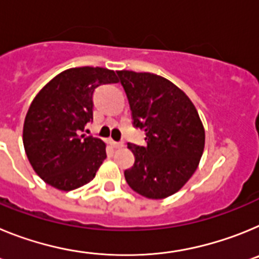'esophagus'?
<instances>
[{
    "mask_svg": "<svg viewBox=\"0 0 259 259\" xmlns=\"http://www.w3.org/2000/svg\"><path fill=\"white\" fill-rule=\"evenodd\" d=\"M110 143H111V145H113L114 148H122V146L124 145V144H123L122 141H119V143H118V141H113V140H111V141H110Z\"/></svg>",
    "mask_w": 259,
    "mask_h": 259,
    "instance_id": "obj_1",
    "label": "esophagus"
}]
</instances>
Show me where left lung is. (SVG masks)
Wrapping results in <instances>:
<instances>
[{
  "mask_svg": "<svg viewBox=\"0 0 259 259\" xmlns=\"http://www.w3.org/2000/svg\"><path fill=\"white\" fill-rule=\"evenodd\" d=\"M134 125L145 131V146L128 144L135 163L124 171L128 185L152 200L182 189L197 170L205 130L188 96L170 80L150 72L118 71Z\"/></svg>",
  "mask_w": 259,
  "mask_h": 259,
  "instance_id": "left-lung-1",
  "label": "left lung"
}]
</instances>
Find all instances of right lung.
I'll return each instance as SVG.
<instances>
[{
	"mask_svg": "<svg viewBox=\"0 0 259 259\" xmlns=\"http://www.w3.org/2000/svg\"><path fill=\"white\" fill-rule=\"evenodd\" d=\"M116 81L115 72L107 68H68L33 98L23 125V145L47 184L72 191L93 180L106 158V145L83 132L93 120L96 88Z\"/></svg>",
	"mask_w": 259,
	"mask_h": 259,
	"instance_id": "1",
	"label": "right lung"
}]
</instances>
